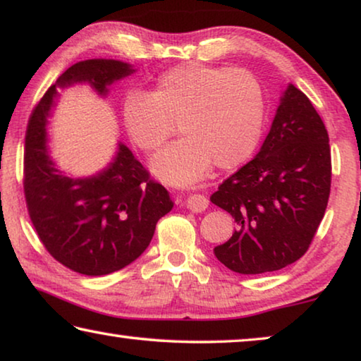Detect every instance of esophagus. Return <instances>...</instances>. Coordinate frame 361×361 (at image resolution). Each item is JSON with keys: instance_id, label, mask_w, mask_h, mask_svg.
Wrapping results in <instances>:
<instances>
[{"instance_id": "obj_1", "label": "esophagus", "mask_w": 361, "mask_h": 361, "mask_svg": "<svg viewBox=\"0 0 361 361\" xmlns=\"http://www.w3.org/2000/svg\"><path fill=\"white\" fill-rule=\"evenodd\" d=\"M208 198L204 195H200V193H192L190 197L187 198V208L193 213H202L208 208Z\"/></svg>"}]
</instances>
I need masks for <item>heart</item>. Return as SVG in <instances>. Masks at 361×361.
Instances as JSON below:
<instances>
[{"instance_id":"heart-1","label":"heart","mask_w":361,"mask_h":361,"mask_svg":"<svg viewBox=\"0 0 361 361\" xmlns=\"http://www.w3.org/2000/svg\"><path fill=\"white\" fill-rule=\"evenodd\" d=\"M124 124L143 152L182 138L153 159L159 179L193 184L209 173L234 169L252 157L264 126V97L258 80L243 69L182 64L159 77L152 95L134 92L124 102Z\"/></svg>"}]
</instances>
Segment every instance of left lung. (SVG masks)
<instances>
[{
	"instance_id": "obj_1",
	"label": "left lung",
	"mask_w": 361,
	"mask_h": 361,
	"mask_svg": "<svg viewBox=\"0 0 361 361\" xmlns=\"http://www.w3.org/2000/svg\"><path fill=\"white\" fill-rule=\"evenodd\" d=\"M331 192V148L324 123L303 92L289 84L257 157L209 200L231 213L237 229L214 247L238 274L286 268L308 250Z\"/></svg>"
}]
</instances>
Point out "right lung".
Returning a JSON list of instances; mask_svg holds the SVG:
<instances>
[{
  "mask_svg": "<svg viewBox=\"0 0 361 361\" xmlns=\"http://www.w3.org/2000/svg\"><path fill=\"white\" fill-rule=\"evenodd\" d=\"M134 72L116 59L75 63L48 88L27 124L24 193L32 224L56 262L85 276L111 274L135 262L174 203L124 143L98 174H64L48 153V118L63 88L88 84L106 97L111 84Z\"/></svg>",
  "mask_w": 361,
  "mask_h": 361,
  "instance_id": "add662e5",
  "label": "right lung"
}]
</instances>
